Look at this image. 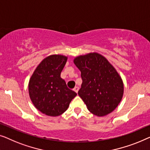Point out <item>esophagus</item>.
Here are the masks:
<instances>
[{
	"mask_svg": "<svg viewBox=\"0 0 150 150\" xmlns=\"http://www.w3.org/2000/svg\"><path fill=\"white\" fill-rule=\"evenodd\" d=\"M73 90H74V91L75 92H78V90H79V87H77V86H75V87L73 88Z\"/></svg>",
	"mask_w": 150,
	"mask_h": 150,
	"instance_id": "obj_1",
	"label": "esophagus"
}]
</instances>
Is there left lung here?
<instances>
[{
	"mask_svg": "<svg viewBox=\"0 0 150 150\" xmlns=\"http://www.w3.org/2000/svg\"><path fill=\"white\" fill-rule=\"evenodd\" d=\"M82 84L78 94L92 114L103 117L115 109L124 94L121 76L108 60L97 52L75 57Z\"/></svg>",
	"mask_w": 150,
	"mask_h": 150,
	"instance_id": "left-lung-1",
	"label": "left lung"
}]
</instances>
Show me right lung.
I'll use <instances>...</instances> for the list:
<instances>
[{"instance_id": "add662e5", "label": "right lung", "mask_w": 150, "mask_h": 150, "mask_svg": "<svg viewBox=\"0 0 150 150\" xmlns=\"http://www.w3.org/2000/svg\"><path fill=\"white\" fill-rule=\"evenodd\" d=\"M68 57L52 54L39 63L28 82V93L34 106L48 116H58L67 111L77 93L69 89L60 73Z\"/></svg>"}]
</instances>
